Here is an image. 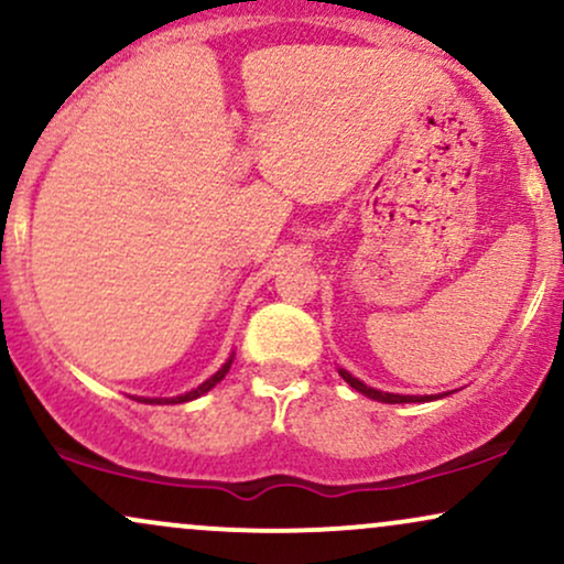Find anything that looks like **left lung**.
I'll use <instances>...</instances> for the list:
<instances>
[{
    "label": "left lung",
    "instance_id": "1",
    "mask_svg": "<svg viewBox=\"0 0 564 564\" xmlns=\"http://www.w3.org/2000/svg\"><path fill=\"white\" fill-rule=\"evenodd\" d=\"M338 376L344 378V381H347L351 389L355 391H359L362 393V397H368V399H376V402H383V404H410V402H433V399H441V397H449V391L446 393H431V397H410V393H389V391H378V389H372V386H368V383H362L359 381V378H355L351 376L349 370H344V368H338Z\"/></svg>",
    "mask_w": 564,
    "mask_h": 564
}]
</instances>
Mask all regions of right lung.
Wrapping results in <instances>:
<instances>
[{
  "label": "right lung",
  "instance_id": "1",
  "mask_svg": "<svg viewBox=\"0 0 564 564\" xmlns=\"http://www.w3.org/2000/svg\"><path fill=\"white\" fill-rule=\"evenodd\" d=\"M234 351H230V357L226 359V362H223V368L215 372V376H209L205 383H199L196 386V389H192V391H186V393H181V397H133L135 402H144V404H183V402H194V399H199V397H205V393L209 391V389H215L217 383L223 381V378L228 376V370H230V365H234Z\"/></svg>",
  "mask_w": 564,
  "mask_h": 564
}]
</instances>
